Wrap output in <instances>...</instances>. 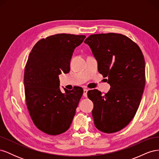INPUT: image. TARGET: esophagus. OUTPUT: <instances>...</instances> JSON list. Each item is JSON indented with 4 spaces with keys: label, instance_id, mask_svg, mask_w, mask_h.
Masks as SVG:
<instances>
[{
    "label": "esophagus",
    "instance_id": "obj_1",
    "mask_svg": "<svg viewBox=\"0 0 159 159\" xmlns=\"http://www.w3.org/2000/svg\"><path fill=\"white\" fill-rule=\"evenodd\" d=\"M88 89L87 88H84V96L85 98L88 97Z\"/></svg>",
    "mask_w": 159,
    "mask_h": 159
}]
</instances>
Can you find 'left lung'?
Instances as JSON below:
<instances>
[{
  "label": "left lung",
  "instance_id": "obj_1",
  "mask_svg": "<svg viewBox=\"0 0 159 159\" xmlns=\"http://www.w3.org/2000/svg\"><path fill=\"white\" fill-rule=\"evenodd\" d=\"M98 61V71L108 78L110 90L102 95L93 89L95 127L106 133L117 132L131 122L140 104L145 85V62L137 44L121 34L90 35L84 41Z\"/></svg>",
  "mask_w": 159,
  "mask_h": 159
}]
</instances>
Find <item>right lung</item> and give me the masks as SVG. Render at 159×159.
Listing matches in <instances>:
<instances>
[{
  "mask_svg": "<svg viewBox=\"0 0 159 159\" xmlns=\"http://www.w3.org/2000/svg\"><path fill=\"white\" fill-rule=\"evenodd\" d=\"M84 35L57 34L38 41L33 47L25 70L26 105L32 121L40 131L51 135L61 134L71 124L83 95L78 87L60 90L59 75L70 70V61Z\"/></svg>",
  "mask_w": 159,
  "mask_h": 159,
  "instance_id": "obj_1",
  "label": "right lung"
}]
</instances>
